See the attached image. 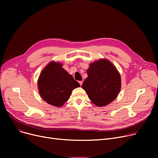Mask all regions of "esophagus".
Wrapping results in <instances>:
<instances>
[{
    "mask_svg": "<svg viewBox=\"0 0 158 158\" xmlns=\"http://www.w3.org/2000/svg\"><path fill=\"white\" fill-rule=\"evenodd\" d=\"M79 82L80 85H81V86H82V82H83V81H79Z\"/></svg>",
    "mask_w": 158,
    "mask_h": 158,
    "instance_id": "1",
    "label": "esophagus"
}]
</instances>
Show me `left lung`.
Returning a JSON list of instances; mask_svg holds the SVG:
<instances>
[{"mask_svg": "<svg viewBox=\"0 0 158 158\" xmlns=\"http://www.w3.org/2000/svg\"><path fill=\"white\" fill-rule=\"evenodd\" d=\"M82 88L96 106L108 105L117 97L121 89L120 74L109 60L101 59L91 63Z\"/></svg>", "mask_w": 158, "mask_h": 158, "instance_id": "obj_1", "label": "left lung"}]
</instances>
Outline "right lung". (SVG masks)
Listing matches in <instances>:
<instances>
[{
    "instance_id": "add662e5",
    "label": "right lung",
    "mask_w": 158,
    "mask_h": 158,
    "mask_svg": "<svg viewBox=\"0 0 158 158\" xmlns=\"http://www.w3.org/2000/svg\"><path fill=\"white\" fill-rule=\"evenodd\" d=\"M62 66L60 62H50L41 71L38 80L41 97L55 107H61L69 100L72 90L80 86Z\"/></svg>"
}]
</instances>
